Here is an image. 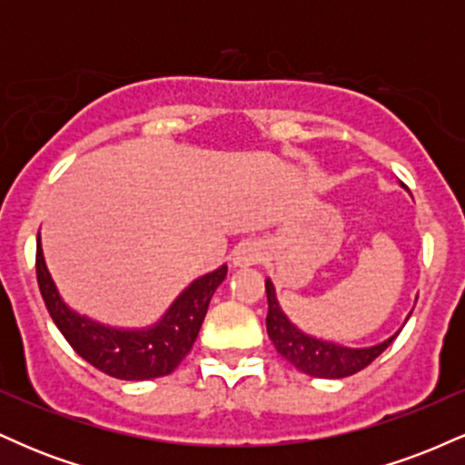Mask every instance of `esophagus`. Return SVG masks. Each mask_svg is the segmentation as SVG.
<instances>
[{
  "instance_id": "obj_1",
  "label": "esophagus",
  "mask_w": 465,
  "mask_h": 465,
  "mask_svg": "<svg viewBox=\"0 0 465 465\" xmlns=\"http://www.w3.org/2000/svg\"><path fill=\"white\" fill-rule=\"evenodd\" d=\"M233 266H238V269H244V266H251L255 262H260L262 260V247H260L258 242H247L238 244L236 249H233Z\"/></svg>"
}]
</instances>
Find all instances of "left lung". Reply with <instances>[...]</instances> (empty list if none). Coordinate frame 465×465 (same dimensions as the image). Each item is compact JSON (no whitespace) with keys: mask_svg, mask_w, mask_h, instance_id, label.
I'll list each match as a JSON object with an SVG mask.
<instances>
[{"mask_svg":"<svg viewBox=\"0 0 465 465\" xmlns=\"http://www.w3.org/2000/svg\"><path fill=\"white\" fill-rule=\"evenodd\" d=\"M266 300H269V314H266V332L269 339L273 341L275 350L280 351L284 359L295 365L297 370L308 373L312 378H345L351 373L365 370L373 359L385 351L389 345L393 343V339L400 334L393 332L389 339L381 341L376 345H367V348H351V345L336 343V341L322 339V336H314L303 332L297 323L291 322V317L284 312V308L280 306L277 300L275 284L271 282V277H266ZM411 312L407 314V319ZM404 319V323H407Z\"/></svg>","mask_w":465,"mask_h":465,"instance_id":"left-lung-1","label":"left lung"}]
</instances>
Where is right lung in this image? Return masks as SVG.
Segmentation results:
<instances>
[{
    "label": "right lung",
    "instance_id": "obj_1",
    "mask_svg": "<svg viewBox=\"0 0 465 465\" xmlns=\"http://www.w3.org/2000/svg\"><path fill=\"white\" fill-rule=\"evenodd\" d=\"M225 275L227 264L218 266L185 286L154 323L120 328L80 314L63 300L45 264L41 233L36 238V280L47 312L80 359L120 381H151L177 370L194 345L212 295Z\"/></svg>",
    "mask_w": 465,
    "mask_h": 465
}]
</instances>
